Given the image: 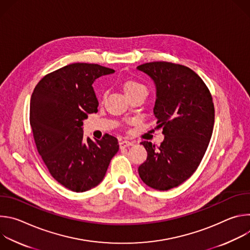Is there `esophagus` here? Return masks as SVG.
I'll use <instances>...</instances> for the list:
<instances>
[{"label":"esophagus","mask_w":250,"mask_h":250,"mask_svg":"<svg viewBox=\"0 0 250 250\" xmlns=\"http://www.w3.org/2000/svg\"><path fill=\"white\" fill-rule=\"evenodd\" d=\"M134 144L132 141H128V140H123L120 142V146L121 147H127V146H131Z\"/></svg>","instance_id":"obj_1"}]
</instances>
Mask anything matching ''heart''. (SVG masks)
Returning a JSON list of instances; mask_svg holds the SVG:
<instances>
[{
    "label": "heart",
    "mask_w": 250,
    "mask_h": 250,
    "mask_svg": "<svg viewBox=\"0 0 250 250\" xmlns=\"http://www.w3.org/2000/svg\"><path fill=\"white\" fill-rule=\"evenodd\" d=\"M123 89L124 92L127 97H130L132 95L136 94H147L146 87L135 80H125L123 82Z\"/></svg>",
    "instance_id": "b5f03b06"
}]
</instances>
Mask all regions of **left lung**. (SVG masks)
<instances>
[{
    "instance_id": "1",
    "label": "left lung",
    "mask_w": 250,
    "mask_h": 250,
    "mask_svg": "<svg viewBox=\"0 0 250 250\" xmlns=\"http://www.w3.org/2000/svg\"><path fill=\"white\" fill-rule=\"evenodd\" d=\"M154 82L153 114L164 140L159 147L148 141L138 174L147 186L167 191L179 186L200 165L212 133L215 108L211 95L198 74L184 65L157 61L137 66Z\"/></svg>"
}]
</instances>
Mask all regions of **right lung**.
Masks as SVG:
<instances>
[{
  "instance_id": "1",
  "label": "right lung",
  "mask_w": 250,
  "mask_h": 250,
  "mask_svg": "<svg viewBox=\"0 0 250 250\" xmlns=\"http://www.w3.org/2000/svg\"><path fill=\"white\" fill-rule=\"evenodd\" d=\"M114 72L98 64L73 63L44 76L31 95L29 122L38 151L54 179L73 192L99 185L119 151L115 136L94 141L83 134L84 120L98 112L92 85Z\"/></svg>"
}]
</instances>
